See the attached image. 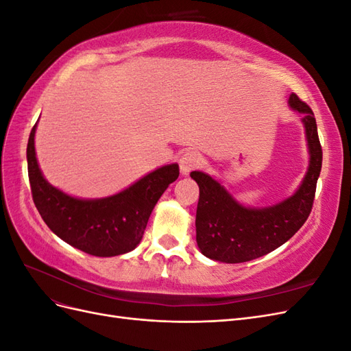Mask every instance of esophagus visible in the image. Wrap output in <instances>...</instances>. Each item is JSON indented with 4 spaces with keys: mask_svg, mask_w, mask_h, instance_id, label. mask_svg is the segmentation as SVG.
<instances>
[{
    "mask_svg": "<svg viewBox=\"0 0 351 351\" xmlns=\"http://www.w3.org/2000/svg\"><path fill=\"white\" fill-rule=\"evenodd\" d=\"M202 162V159L199 156V154L189 151L186 154L182 155L180 158V171H182L183 176H187L189 173H192L193 169H196Z\"/></svg>",
    "mask_w": 351,
    "mask_h": 351,
    "instance_id": "esophagus-1",
    "label": "esophagus"
}]
</instances>
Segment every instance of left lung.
<instances>
[{
    "mask_svg": "<svg viewBox=\"0 0 351 351\" xmlns=\"http://www.w3.org/2000/svg\"><path fill=\"white\" fill-rule=\"evenodd\" d=\"M289 104L303 114L302 121L311 152L309 169L291 197L269 208H244L210 176L190 173L199 186L196 241L205 256L226 263L261 258L290 240L309 218L322 168V146L309 105L295 93L290 95Z\"/></svg>",
    "mask_w": 351,
    "mask_h": 351,
    "instance_id": "1",
    "label": "left lung"
}]
</instances>
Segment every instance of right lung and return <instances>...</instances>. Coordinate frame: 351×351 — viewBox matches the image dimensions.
Segmentation results:
<instances>
[{"label": "right lung", "mask_w": 351, "mask_h": 351, "mask_svg": "<svg viewBox=\"0 0 351 351\" xmlns=\"http://www.w3.org/2000/svg\"><path fill=\"white\" fill-rule=\"evenodd\" d=\"M35 130L36 124L27 142V173L35 206L49 230L92 256L110 258L133 250L143 237L158 199L178 178V165L158 168L110 197L76 199L52 187L42 176L35 154Z\"/></svg>", "instance_id": "1"}]
</instances>
